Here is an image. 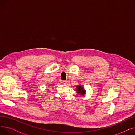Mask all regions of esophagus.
<instances>
[{
	"label": "esophagus",
	"instance_id": "34e87169",
	"mask_svg": "<svg viewBox=\"0 0 135 135\" xmlns=\"http://www.w3.org/2000/svg\"><path fill=\"white\" fill-rule=\"evenodd\" d=\"M62 83H63V85H66L67 84V81H66V80H64V81H62Z\"/></svg>",
	"mask_w": 135,
	"mask_h": 135
}]
</instances>
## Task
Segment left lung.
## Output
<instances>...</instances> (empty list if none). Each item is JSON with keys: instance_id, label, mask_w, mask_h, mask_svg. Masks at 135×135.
Here are the masks:
<instances>
[{"instance_id": "1", "label": "left lung", "mask_w": 135, "mask_h": 135, "mask_svg": "<svg viewBox=\"0 0 135 135\" xmlns=\"http://www.w3.org/2000/svg\"><path fill=\"white\" fill-rule=\"evenodd\" d=\"M76 93L80 95H84L86 94V90L84 89V87L79 85L76 86Z\"/></svg>"}]
</instances>
